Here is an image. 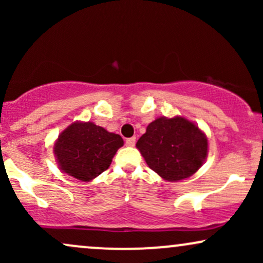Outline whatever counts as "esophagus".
<instances>
[{"label":"esophagus","mask_w":263,"mask_h":263,"mask_svg":"<svg viewBox=\"0 0 263 263\" xmlns=\"http://www.w3.org/2000/svg\"><path fill=\"white\" fill-rule=\"evenodd\" d=\"M125 143H126V146H128V147H134V146H135V143H136V137H129V138H126Z\"/></svg>","instance_id":"esophagus-1"}]
</instances>
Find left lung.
Masks as SVG:
<instances>
[{"instance_id":"left-lung-1","label":"left lung","mask_w":263,"mask_h":263,"mask_svg":"<svg viewBox=\"0 0 263 263\" xmlns=\"http://www.w3.org/2000/svg\"><path fill=\"white\" fill-rule=\"evenodd\" d=\"M152 171L168 182L194 174L208 153V140L194 123L161 117L151 122L136 144Z\"/></svg>"}]
</instances>
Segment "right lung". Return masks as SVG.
<instances>
[{
  "label": "right lung",
  "mask_w": 263,
  "mask_h": 263,
  "mask_svg": "<svg viewBox=\"0 0 263 263\" xmlns=\"http://www.w3.org/2000/svg\"><path fill=\"white\" fill-rule=\"evenodd\" d=\"M122 144L120 135L110 134L92 122H77L62 132L54 153L64 173L87 182L110 167Z\"/></svg>",
  "instance_id": "obj_1"
}]
</instances>
